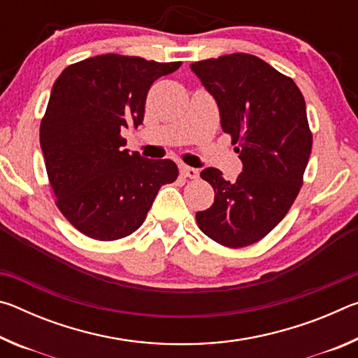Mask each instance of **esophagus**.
Here are the masks:
<instances>
[{
	"label": "esophagus",
	"mask_w": 358,
	"mask_h": 358,
	"mask_svg": "<svg viewBox=\"0 0 358 358\" xmlns=\"http://www.w3.org/2000/svg\"><path fill=\"white\" fill-rule=\"evenodd\" d=\"M180 171H181V173H183L185 177H187V178H197V177H199V169H196V167L181 166Z\"/></svg>",
	"instance_id": "34e87169"
}]
</instances>
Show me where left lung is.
Segmentation results:
<instances>
[{
  "instance_id": "1",
  "label": "left lung",
  "mask_w": 358,
  "mask_h": 358,
  "mask_svg": "<svg viewBox=\"0 0 358 358\" xmlns=\"http://www.w3.org/2000/svg\"><path fill=\"white\" fill-rule=\"evenodd\" d=\"M220 108L243 172L222 178L208 167L201 177L215 189L210 208L197 211L199 229L229 248H243L273 230L299 194L313 147L306 104L292 78L248 53L191 64Z\"/></svg>"
}]
</instances>
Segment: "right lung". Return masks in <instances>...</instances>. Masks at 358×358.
Returning <instances> with one entry per match:
<instances>
[{"label": "right lung", "instance_id": "right-lung-1", "mask_svg": "<svg viewBox=\"0 0 358 358\" xmlns=\"http://www.w3.org/2000/svg\"><path fill=\"white\" fill-rule=\"evenodd\" d=\"M180 66L107 53L68 66L53 83L41 148L57 207L87 237H128L159 187L177 180L173 161L129 153L120 132L142 124L150 87Z\"/></svg>", "mask_w": 358, "mask_h": 358}]
</instances>
